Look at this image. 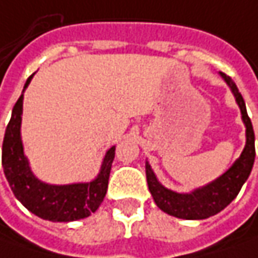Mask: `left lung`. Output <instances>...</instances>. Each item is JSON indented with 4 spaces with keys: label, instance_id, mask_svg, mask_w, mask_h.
Returning <instances> with one entry per match:
<instances>
[{
    "label": "left lung",
    "instance_id": "left-lung-1",
    "mask_svg": "<svg viewBox=\"0 0 258 258\" xmlns=\"http://www.w3.org/2000/svg\"><path fill=\"white\" fill-rule=\"evenodd\" d=\"M219 75L225 79L227 86L230 87L236 103L241 113V120L246 125V145L240 157L233 165L222 173L219 178L209 182L208 185L194 189L189 194H179L165 188L152 171L148 161H145V173L147 183L151 192L154 202L159 209L168 215L186 220H202L216 215L225 209L236 196L239 195L240 189L246 182L248 175L253 169L255 148H254V131L250 117L247 115L246 103L240 94L236 83L225 73L219 72Z\"/></svg>",
    "mask_w": 258,
    "mask_h": 258
}]
</instances>
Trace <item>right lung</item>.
Listing matches in <instances>:
<instances>
[{"label": "right lung", "instance_id": "right-lung-1", "mask_svg": "<svg viewBox=\"0 0 258 258\" xmlns=\"http://www.w3.org/2000/svg\"><path fill=\"white\" fill-rule=\"evenodd\" d=\"M32 78L33 75L26 80L22 94L12 108L11 120L5 130L3 143L5 178L15 198L31 213L41 219L50 222H73L89 217L99 209L106 196L115 147H111L106 152L99 175L90 182L50 185L38 179L24 154V144L21 138L24 92Z\"/></svg>", "mask_w": 258, "mask_h": 258}]
</instances>
